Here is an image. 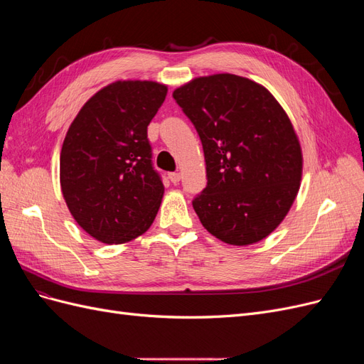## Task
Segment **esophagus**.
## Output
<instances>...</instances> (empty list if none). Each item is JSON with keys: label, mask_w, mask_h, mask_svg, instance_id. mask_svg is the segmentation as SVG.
Masks as SVG:
<instances>
[{"label": "esophagus", "mask_w": 364, "mask_h": 364, "mask_svg": "<svg viewBox=\"0 0 364 364\" xmlns=\"http://www.w3.org/2000/svg\"><path fill=\"white\" fill-rule=\"evenodd\" d=\"M181 178H182L181 173H170V174H168V179H170L173 183H178V182L181 181Z\"/></svg>", "instance_id": "1"}]
</instances>
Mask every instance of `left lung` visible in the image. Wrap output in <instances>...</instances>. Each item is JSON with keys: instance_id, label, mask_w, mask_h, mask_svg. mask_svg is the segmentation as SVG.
Listing matches in <instances>:
<instances>
[{"instance_id": "8db88e82", "label": "left lung", "mask_w": 364, "mask_h": 364, "mask_svg": "<svg viewBox=\"0 0 364 364\" xmlns=\"http://www.w3.org/2000/svg\"><path fill=\"white\" fill-rule=\"evenodd\" d=\"M173 98L203 146L208 183L193 200L203 228L234 246L270 235L302 179L301 144L282 106L262 85L228 73L197 77Z\"/></svg>"}]
</instances>
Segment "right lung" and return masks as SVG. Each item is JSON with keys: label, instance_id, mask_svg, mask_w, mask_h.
Wrapping results in <instances>:
<instances>
[{"label": "right lung", "instance_id": "right-lung-1", "mask_svg": "<svg viewBox=\"0 0 364 364\" xmlns=\"http://www.w3.org/2000/svg\"><path fill=\"white\" fill-rule=\"evenodd\" d=\"M167 86L118 80L94 94L71 123L60 151V188L85 232L123 245L151 226L164 185L151 165L147 126Z\"/></svg>", "mask_w": 364, "mask_h": 364}]
</instances>
